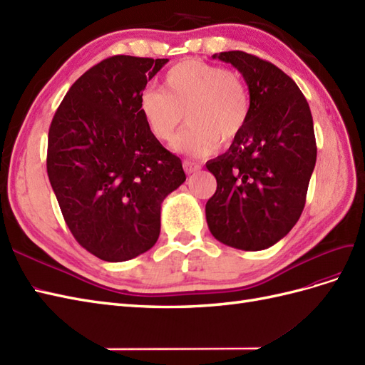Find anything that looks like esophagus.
Segmentation results:
<instances>
[{
    "mask_svg": "<svg viewBox=\"0 0 365 365\" xmlns=\"http://www.w3.org/2000/svg\"><path fill=\"white\" fill-rule=\"evenodd\" d=\"M183 170L186 174H192V173H197L200 170V166L197 163H194L191 160H185L183 162Z\"/></svg>",
    "mask_w": 365,
    "mask_h": 365,
    "instance_id": "34e87169",
    "label": "esophagus"
}]
</instances>
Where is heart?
<instances>
[{"mask_svg": "<svg viewBox=\"0 0 365 365\" xmlns=\"http://www.w3.org/2000/svg\"><path fill=\"white\" fill-rule=\"evenodd\" d=\"M140 112L149 133L160 142H171L186 115L190 125L174 140L173 148L207 157L217 151L220 140L230 145L244 133L250 96L237 72L186 58L168 69L162 91L142 93Z\"/></svg>", "mask_w": 365, "mask_h": 365, "instance_id": "obj_1", "label": "heart"}]
</instances>
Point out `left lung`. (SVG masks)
<instances>
[{
  "instance_id": "8db88e82",
  "label": "left lung",
  "mask_w": 365,
  "mask_h": 365,
  "mask_svg": "<svg viewBox=\"0 0 365 365\" xmlns=\"http://www.w3.org/2000/svg\"><path fill=\"white\" fill-rule=\"evenodd\" d=\"M212 57L244 76L250 118L228 151L207 163L217 180L205 207L208 228L228 247L265 250L288 235L305 207L317 153L310 106L273 63L242 51Z\"/></svg>"
}]
</instances>
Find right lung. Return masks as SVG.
<instances>
[{
  "instance_id": "obj_1",
  "label": "right lung",
  "mask_w": 365,
  "mask_h": 365,
  "mask_svg": "<svg viewBox=\"0 0 365 365\" xmlns=\"http://www.w3.org/2000/svg\"><path fill=\"white\" fill-rule=\"evenodd\" d=\"M166 63L130 55L100 61L71 86L49 128L46 166L64 222L106 262L154 247L162 202L186 180L180 158L140 112L146 83Z\"/></svg>"
}]
</instances>
